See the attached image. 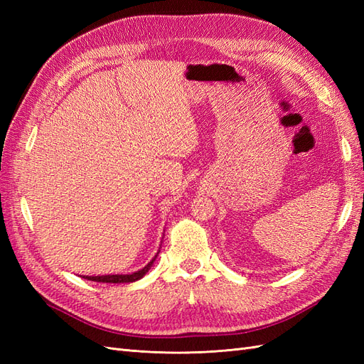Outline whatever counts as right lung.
I'll list each match as a JSON object with an SVG mask.
<instances>
[{"mask_svg": "<svg viewBox=\"0 0 364 364\" xmlns=\"http://www.w3.org/2000/svg\"><path fill=\"white\" fill-rule=\"evenodd\" d=\"M159 253V252H158ZM158 255H155V258H153L146 267H142L141 270L138 272H134V273H129V274H103V277H83L87 281H95V282H111V284H121V282H135L138 279H141L144 274L150 270L153 261L156 259Z\"/></svg>", "mask_w": 364, "mask_h": 364, "instance_id": "right-lung-1", "label": "right lung"}]
</instances>
